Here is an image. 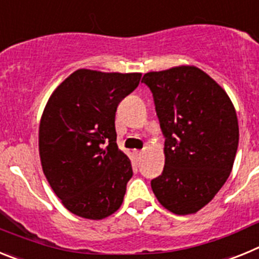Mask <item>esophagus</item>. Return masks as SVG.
<instances>
[{"label":"esophagus","mask_w":259,"mask_h":259,"mask_svg":"<svg viewBox=\"0 0 259 259\" xmlns=\"http://www.w3.org/2000/svg\"><path fill=\"white\" fill-rule=\"evenodd\" d=\"M143 154H144V152H141V150H135V155H136V157L139 158V159H140V158L143 157Z\"/></svg>","instance_id":"esophagus-1"}]
</instances>
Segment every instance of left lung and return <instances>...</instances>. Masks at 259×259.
Listing matches in <instances>:
<instances>
[{
    "instance_id": "8db88e82",
    "label": "left lung",
    "mask_w": 259,
    "mask_h": 259,
    "mask_svg": "<svg viewBox=\"0 0 259 259\" xmlns=\"http://www.w3.org/2000/svg\"><path fill=\"white\" fill-rule=\"evenodd\" d=\"M164 140L163 172L152 180L162 206L194 214L214 198L232 170L239 145L236 110L224 89L194 66L144 75Z\"/></svg>"
}]
</instances>
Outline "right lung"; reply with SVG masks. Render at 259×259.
Here are the masks:
<instances>
[{
  "label": "right lung",
  "mask_w": 259,
  "mask_h": 259,
  "mask_svg": "<svg viewBox=\"0 0 259 259\" xmlns=\"http://www.w3.org/2000/svg\"><path fill=\"white\" fill-rule=\"evenodd\" d=\"M141 74L80 68L52 93L41 116L38 152L50 187L72 214L104 219L120 207L130 158L118 149L115 111Z\"/></svg>",
  "instance_id": "right-lung-1"
}]
</instances>
